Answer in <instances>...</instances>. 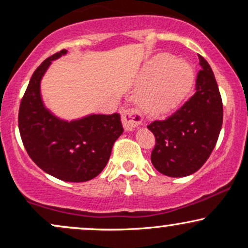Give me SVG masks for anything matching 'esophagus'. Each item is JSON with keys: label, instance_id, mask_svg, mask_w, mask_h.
I'll return each mask as SVG.
<instances>
[{"label": "esophagus", "instance_id": "obj_1", "mask_svg": "<svg viewBox=\"0 0 248 248\" xmlns=\"http://www.w3.org/2000/svg\"><path fill=\"white\" fill-rule=\"evenodd\" d=\"M121 120L124 130L126 132H133V130H135L142 124L143 118H142L141 113L138 109L130 108V109H124L122 112Z\"/></svg>", "mask_w": 248, "mask_h": 248}]
</instances>
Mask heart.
I'll return each mask as SVG.
<instances>
[{
    "label": "heart",
    "instance_id": "1",
    "mask_svg": "<svg viewBox=\"0 0 248 248\" xmlns=\"http://www.w3.org/2000/svg\"><path fill=\"white\" fill-rule=\"evenodd\" d=\"M141 80L148 85L140 98L142 107L149 114L160 115L189 94L195 84V72L183 59L160 55L144 66Z\"/></svg>",
    "mask_w": 248,
    "mask_h": 248
}]
</instances>
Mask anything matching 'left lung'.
I'll use <instances>...</instances> for the list:
<instances>
[{"instance_id":"left-lung-1","label":"left lung","mask_w":248,"mask_h":248,"mask_svg":"<svg viewBox=\"0 0 248 248\" xmlns=\"http://www.w3.org/2000/svg\"><path fill=\"white\" fill-rule=\"evenodd\" d=\"M202 70L196 93L171 116L154 121L148 129L155 135L152 163L169 177H184L205 163L217 143L223 124V102L209 62L198 56Z\"/></svg>"}]
</instances>
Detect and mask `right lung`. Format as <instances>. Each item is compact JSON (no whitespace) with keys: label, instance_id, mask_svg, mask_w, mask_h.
I'll return each mask as SVG.
<instances>
[{"label":"right lung","instance_id":"right-lung-1","mask_svg":"<svg viewBox=\"0 0 248 248\" xmlns=\"http://www.w3.org/2000/svg\"><path fill=\"white\" fill-rule=\"evenodd\" d=\"M62 50L37 67L19 105L18 128L24 148L43 171L65 182L96 177L109 160L114 142L124 133L120 114H90L77 120L59 119L45 107L41 81Z\"/></svg>","mask_w":248,"mask_h":248}]
</instances>
